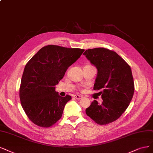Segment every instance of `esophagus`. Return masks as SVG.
I'll return each mask as SVG.
<instances>
[{"label": "esophagus", "instance_id": "esophagus-1", "mask_svg": "<svg viewBox=\"0 0 153 153\" xmlns=\"http://www.w3.org/2000/svg\"><path fill=\"white\" fill-rule=\"evenodd\" d=\"M74 97L77 100H80L82 98V97L81 95H79V94H75V95H74Z\"/></svg>", "mask_w": 153, "mask_h": 153}]
</instances>
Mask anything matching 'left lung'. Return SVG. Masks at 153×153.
I'll use <instances>...</instances> for the list:
<instances>
[{"label": "left lung", "instance_id": "1", "mask_svg": "<svg viewBox=\"0 0 153 153\" xmlns=\"http://www.w3.org/2000/svg\"><path fill=\"white\" fill-rule=\"evenodd\" d=\"M97 67L94 90H100L103 102L94 100L86 109L88 117L99 125L117 120L126 110L134 93L131 67L120 55L105 48L86 50L83 53Z\"/></svg>", "mask_w": 153, "mask_h": 153}]
</instances>
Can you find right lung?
I'll return each mask as SVG.
<instances>
[{
  "instance_id": "1",
  "label": "right lung",
  "mask_w": 153,
  "mask_h": 153,
  "mask_svg": "<svg viewBox=\"0 0 153 153\" xmlns=\"http://www.w3.org/2000/svg\"><path fill=\"white\" fill-rule=\"evenodd\" d=\"M84 51L49 45L27 62L21 81L19 98L25 114L35 125L50 127L61 118L71 97H60L55 86Z\"/></svg>"
}]
</instances>
